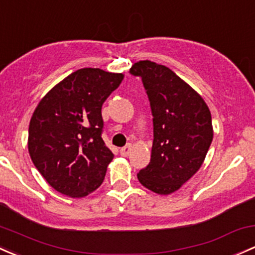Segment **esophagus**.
<instances>
[{
    "mask_svg": "<svg viewBox=\"0 0 255 255\" xmlns=\"http://www.w3.org/2000/svg\"><path fill=\"white\" fill-rule=\"evenodd\" d=\"M130 150H132V145H130V144H128V145L123 146V148L120 150V152H121V155H122V156H128V155H129V152H130Z\"/></svg>",
    "mask_w": 255,
    "mask_h": 255,
    "instance_id": "34e87169",
    "label": "esophagus"
}]
</instances>
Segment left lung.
<instances>
[{"label":"left lung","instance_id":"1","mask_svg":"<svg viewBox=\"0 0 255 255\" xmlns=\"http://www.w3.org/2000/svg\"><path fill=\"white\" fill-rule=\"evenodd\" d=\"M129 72L141 77L154 117L151 157L136 176L149 191L168 195L204 162L214 136L210 110L168 67L146 60L133 64Z\"/></svg>","mask_w":255,"mask_h":255}]
</instances>
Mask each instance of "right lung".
Segmentation results:
<instances>
[{"instance_id":"right-lung-1","label":"right lung","mask_w":255,"mask_h":255,"mask_svg":"<svg viewBox=\"0 0 255 255\" xmlns=\"http://www.w3.org/2000/svg\"><path fill=\"white\" fill-rule=\"evenodd\" d=\"M123 78L100 68L78 69L37 104L29 125V155L61 194L87 197L103 183L114 154L101 138V107Z\"/></svg>"}]
</instances>
